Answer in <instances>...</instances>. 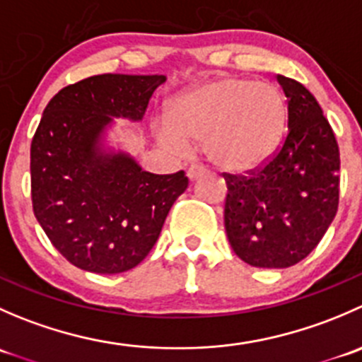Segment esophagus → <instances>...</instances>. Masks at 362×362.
<instances>
[{"mask_svg":"<svg viewBox=\"0 0 362 362\" xmlns=\"http://www.w3.org/2000/svg\"><path fill=\"white\" fill-rule=\"evenodd\" d=\"M202 175H204L203 166H198V164H191V166H189V170H187L189 180H196V178H199Z\"/></svg>","mask_w":362,"mask_h":362,"instance_id":"34e87169","label":"esophagus"}]
</instances>
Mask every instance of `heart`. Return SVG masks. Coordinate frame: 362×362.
I'll list each match as a JSON object with an SVG mask.
<instances>
[{
  "label": "heart",
  "instance_id": "obj_1",
  "mask_svg": "<svg viewBox=\"0 0 362 362\" xmlns=\"http://www.w3.org/2000/svg\"><path fill=\"white\" fill-rule=\"evenodd\" d=\"M158 134L175 151L203 141L206 158L226 171L243 173L275 154L287 126L286 98L273 83L221 76L196 83L168 103Z\"/></svg>",
  "mask_w": 362,
  "mask_h": 362
}]
</instances>
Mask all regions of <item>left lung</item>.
Returning <instances> with one entry per match:
<instances>
[{"mask_svg": "<svg viewBox=\"0 0 362 362\" xmlns=\"http://www.w3.org/2000/svg\"><path fill=\"white\" fill-rule=\"evenodd\" d=\"M287 98V134L249 175L224 173V226L233 250L255 268H289L310 254L333 222L339 151L329 122L303 83L276 75Z\"/></svg>", "mask_w": 362, "mask_h": 362, "instance_id": "obj_1", "label": "left lung"}]
</instances>
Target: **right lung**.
<instances>
[{
	"label": "right lung",
	"mask_w": 362,
	"mask_h": 362,
	"mask_svg": "<svg viewBox=\"0 0 362 362\" xmlns=\"http://www.w3.org/2000/svg\"><path fill=\"white\" fill-rule=\"evenodd\" d=\"M164 75L105 73L61 89L31 141V199L52 245L80 269L115 275L140 264L187 189L184 171L154 175L105 148L115 119H144Z\"/></svg>",
	"instance_id": "right-lung-1"
}]
</instances>
